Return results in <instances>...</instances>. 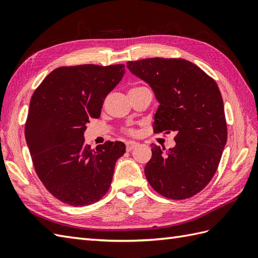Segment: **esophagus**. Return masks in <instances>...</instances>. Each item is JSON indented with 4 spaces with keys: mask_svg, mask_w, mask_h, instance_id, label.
<instances>
[{
    "mask_svg": "<svg viewBox=\"0 0 258 258\" xmlns=\"http://www.w3.org/2000/svg\"><path fill=\"white\" fill-rule=\"evenodd\" d=\"M137 145H138V143H136V142H127L126 143V150L131 151L132 149L135 148Z\"/></svg>",
    "mask_w": 258,
    "mask_h": 258,
    "instance_id": "34e87169",
    "label": "esophagus"
}]
</instances>
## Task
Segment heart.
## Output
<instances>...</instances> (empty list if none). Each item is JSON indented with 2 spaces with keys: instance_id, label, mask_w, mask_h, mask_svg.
<instances>
[{
  "instance_id": "obj_1",
  "label": "heart",
  "mask_w": 258,
  "mask_h": 258,
  "mask_svg": "<svg viewBox=\"0 0 258 258\" xmlns=\"http://www.w3.org/2000/svg\"><path fill=\"white\" fill-rule=\"evenodd\" d=\"M128 133H133V131H128Z\"/></svg>"
}]
</instances>
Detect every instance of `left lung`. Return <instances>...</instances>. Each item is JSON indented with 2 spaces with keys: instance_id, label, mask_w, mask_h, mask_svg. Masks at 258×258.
<instances>
[{
  "instance_id": "left-lung-1",
  "label": "left lung",
  "mask_w": 258,
  "mask_h": 258,
  "mask_svg": "<svg viewBox=\"0 0 258 258\" xmlns=\"http://www.w3.org/2000/svg\"><path fill=\"white\" fill-rule=\"evenodd\" d=\"M127 69L154 90L159 107L154 132L175 133V146L151 144L145 167L149 184L170 200H185L215 175L227 143L223 101L213 78L183 58L150 57L130 61Z\"/></svg>"
}]
</instances>
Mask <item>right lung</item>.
Listing matches in <instances>:
<instances>
[{"instance_id":"1","label":"right lung","mask_w":258,"mask_h":258,"mask_svg":"<svg viewBox=\"0 0 258 258\" xmlns=\"http://www.w3.org/2000/svg\"><path fill=\"white\" fill-rule=\"evenodd\" d=\"M124 65L62 66L45 77L31 97L25 137L44 187L71 206H87L111 185L122 142L91 149L84 132L100 116L105 97L124 76Z\"/></svg>"}]
</instances>
